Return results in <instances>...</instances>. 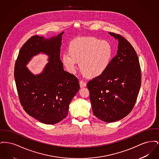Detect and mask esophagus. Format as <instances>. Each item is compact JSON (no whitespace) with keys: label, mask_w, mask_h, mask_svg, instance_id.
<instances>
[{"label":"esophagus","mask_w":159,"mask_h":159,"mask_svg":"<svg viewBox=\"0 0 159 159\" xmlns=\"http://www.w3.org/2000/svg\"><path fill=\"white\" fill-rule=\"evenodd\" d=\"M79 83H80V88H84V87H85V86H86V82H84L83 80H81L80 81Z\"/></svg>","instance_id":"obj_1"}]
</instances>
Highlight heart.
Instances as JSON below:
<instances>
[{
	"label": "heart",
	"mask_w": 159,
	"mask_h": 159,
	"mask_svg": "<svg viewBox=\"0 0 159 159\" xmlns=\"http://www.w3.org/2000/svg\"><path fill=\"white\" fill-rule=\"evenodd\" d=\"M68 52L62 56L63 65L68 72L75 73L77 64L83 75L95 77L104 73L113 59L111 44L105 40L94 37L77 38L69 44Z\"/></svg>",
	"instance_id": "b5f03b06"
}]
</instances>
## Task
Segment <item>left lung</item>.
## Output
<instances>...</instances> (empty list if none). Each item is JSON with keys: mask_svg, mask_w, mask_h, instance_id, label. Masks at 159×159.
I'll return each mask as SVG.
<instances>
[{"mask_svg": "<svg viewBox=\"0 0 159 159\" xmlns=\"http://www.w3.org/2000/svg\"><path fill=\"white\" fill-rule=\"evenodd\" d=\"M109 34L119 41L117 55L106 72L92 79L87 86L94 115L102 121L113 122L133 109L141 84V73L132 45L120 34Z\"/></svg>", "mask_w": 159, "mask_h": 159, "instance_id": "left-lung-1", "label": "left lung"}]
</instances>
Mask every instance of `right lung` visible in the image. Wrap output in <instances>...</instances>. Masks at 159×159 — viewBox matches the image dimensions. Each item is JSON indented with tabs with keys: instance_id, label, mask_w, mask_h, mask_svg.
Masks as SVG:
<instances>
[{
	"instance_id": "1",
	"label": "right lung",
	"mask_w": 159,
	"mask_h": 159,
	"mask_svg": "<svg viewBox=\"0 0 159 159\" xmlns=\"http://www.w3.org/2000/svg\"><path fill=\"white\" fill-rule=\"evenodd\" d=\"M63 33L48 39L32 36L21 47L15 61V83L23 109L47 125L57 123L67 116L69 104L80 88L78 79L64 70L60 60ZM40 52L48 54L50 61L41 74L34 76L25 66Z\"/></svg>"
}]
</instances>
